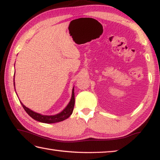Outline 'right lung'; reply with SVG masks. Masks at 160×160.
<instances>
[{
  "mask_svg": "<svg viewBox=\"0 0 160 160\" xmlns=\"http://www.w3.org/2000/svg\"><path fill=\"white\" fill-rule=\"evenodd\" d=\"M15 86L14 83V86ZM16 91V90H15ZM74 88L73 87L72 88V98L70 102L68 104V106L66 107L64 109H63L61 113H57L56 115L53 116H45V115H42L40 113H36L35 111L30 109V108H27L26 107L24 106V105L21 102L23 108L24 110L26 111V112L28 114V115L31 116L32 118H33L35 120H38L39 122H44V123H55V122H58L62 121L65 119L68 118L69 117L71 116V114L73 112L74 107Z\"/></svg>",
  "mask_w": 160,
  "mask_h": 160,
  "instance_id": "add662e5",
  "label": "right lung"
}]
</instances>
